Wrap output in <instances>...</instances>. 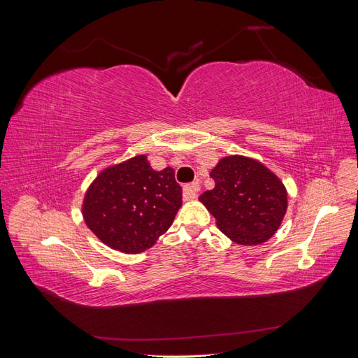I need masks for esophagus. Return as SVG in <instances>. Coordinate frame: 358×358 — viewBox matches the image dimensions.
<instances>
[{"mask_svg":"<svg viewBox=\"0 0 358 358\" xmlns=\"http://www.w3.org/2000/svg\"><path fill=\"white\" fill-rule=\"evenodd\" d=\"M199 191H200L199 182L188 183V185L183 187V200H192V199H196Z\"/></svg>","mask_w":358,"mask_h":358,"instance_id":"34e87169","label":"esophagus"}]
</instances>
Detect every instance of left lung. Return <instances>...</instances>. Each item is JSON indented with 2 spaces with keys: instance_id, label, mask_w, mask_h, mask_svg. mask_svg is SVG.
Listing matches in <instances>:
<instances>
[{
  "instance_id": "8db88e82",
  "label": "left lung",
  "mask_w": 358,
  "mask_h": 358,
  "mask_svg": "<svg viewBox=\"0 0 358 358\" xmlns=\"http://www.w3.org/2000/svg\"><path fill=\"white\" fill-rule=\"evenodd\" d=\"M215 188L200 201L218 229L239 245H259L272 237L287 212V189L275 173L255 159L231 155L210 171Z\"/></svg>"
}]
</instances>
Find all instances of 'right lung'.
Wrapping results in <instances>:
<instances>
[{
	"label": "right lung",
	"instance_id": "add662e5",
	"mask_svg": "<svg viewBox=\"0 0 358 358\" xmlns=\"http://www.w3.org/2000/svg\"><path fill=\"white\" fill-rule=\"evenodd\" d=\"M180 206L175 170L155 171L145 155H137L96 176L85 194L82 213L103 243L138 254L170 229Z\"/></svg>",
	"mask_w": 358,
	"mask_h": 358
}]
</instances>
